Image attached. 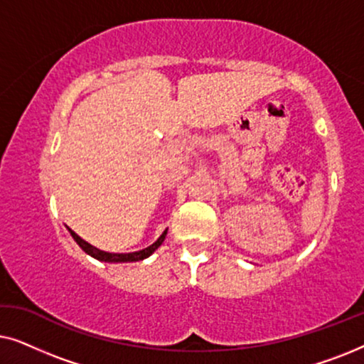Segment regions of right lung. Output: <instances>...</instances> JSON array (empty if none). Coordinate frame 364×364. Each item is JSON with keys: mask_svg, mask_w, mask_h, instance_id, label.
<instances>
[{"mask_svg": "<svg viewBox=\"0 0 364 364\" xmlns=\"http://www.w3.org/2000/svg\"><path fill=\"white\" fill-rule=\"evenodd\" d=\"M69 233H71V237L74 238V240H76L77 245L81 247L82 250L87 253V255H91L92 258H96V260L107 262V263H127V262H139V260H144V258L151 257L152 253L156 252L157 248L162 245V242L166 240L167 230H164L162 235L159 237L157 240L152 243V245H149L147 248H142V250H139V252H131V253H111V252L99 250V248L92 247L91 243H87L86 240H82V238L79 237L77 233H74L71 228H69Z\"/></svg>", "mask_w": 364, "mask_h": 364, "instance_id": "obj_1", "label": "right lung"}]
</instances>
